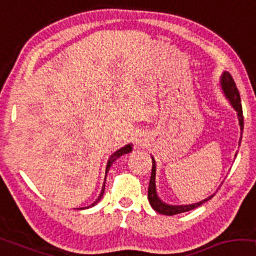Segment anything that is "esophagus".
I'll return each mask as SVG.
<instances>
[{
  "instance_id": "34e87169",
  "label": "esophagus",
  "mask_w": 256,
  "mask_h": 256,
  "mask_svg": "<svg viewBox=\"0 0 256 256\" xmlns=\"http://www.w3.org/2000/svg\"><path fill=\"white\" fill-rule=\"evenodd\" d=\"M134 144L138 147H142L147 144V136L144 133H136L134 136Z\"/></svg>"
}]
</instances>
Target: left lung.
Here are the masks:
<instances>
[{
  "label": "left lung",
  "mask_w": 256,
  "mask_h": 256,
  "mask_svg": "<svg viewBox=\"0 0 256 256\" xmlns=\"http://www.w3.org/2000/svg\"><path fill=\"white\" fill-rule=\"evenodd\" d=\"M220 86L222 89V92L226 98L230 100L231 106L234 108V110L238 114V120H239V125H240V139H239V146L241 144V139H242V131H244V116H242V108H241V100H240V94L238 90L236 82L231 76V74L228 72H224L220 76ZM152 174H150V186H148V200L150 206H152L156 212H159L161 214L164 216H174L182 214V212H186L192 210V208H196L200 206L202 204H204L205 202L210 200L212 197L214 196L211 195L208 196V198L198 202V203H194L189 205H169L166 204L164 202L160 200V197L158 196L156 192V164L154 158L152 156Z\"/></svg>",
  "instance_id": "left-lung-1"
}]
</instances>
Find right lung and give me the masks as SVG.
Instances as JSON below:
<instances>
[{"mask_svg":"<svg viewBox=\"0 0 256 256\" xmlns=\"http://www.w3.org/2000/svg\"><path fill=\"white\" fill-rule=\"evenodd\" d=\"M131 150H132V144H128V145L122 147L120 150H116V152H114V153L112 154V156H111L109 158V160H108V164H106V178L108 172H109L110 167H111V166H112V164L114 162V161H116V160L118 159V158H120L122 156H125V154L130 153V152H131ZM106 178H104L103 186H102V190H100V194L98 198H97L95 202H94V203H92V205H89V206H87V208H81V210H84V208H92V206H94V205H96V204L98 203V202L100 200V198H102V196H103V194H104V189H106Z\"/></svg>","mask_w":256,"mask_h":256,"instance_id":"obj_1","label":"right lung"}]
</instances>
